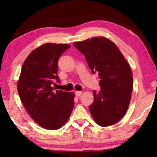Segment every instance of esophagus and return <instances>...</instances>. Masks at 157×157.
<instances>
[{
    "instance_id": "obj_1",
    "label": "esophagus",
    "mask_w": 157,
    "mask_h": 157,
    "mask_svg": "<svg viewBox=\"0 0 157 157\" xmlns=\"http://www.w3.org/2000/svg\"><path fill=\"white\" fill-rule=\"evenodd\" d=\"M76 96H77V97H78V96H80L81 95V94H82V91H76Z\"/></svg>"
}]
</instances>
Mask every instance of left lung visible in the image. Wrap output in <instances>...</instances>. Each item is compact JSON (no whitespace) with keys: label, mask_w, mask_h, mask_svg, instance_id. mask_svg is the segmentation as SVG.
Segmentation results:
<instances>
[{"label":"left lung","mask_w":157,"mask_h":157,"mask_svg":"<svg viewBox=\"0 0 157 157\" xmlns=\"http://www.w3.org/2000/svg\"><path fill=\"white\" fill-rule=\"evenodd\" d=\"M74 46L85 56L91 71L98 72L101 89L93 91L94 99L90 113L98 125H113L128 110L133 89L129 64L114 43L98 36L75 42Z\"/></svg>","instance_id":"left-lung-1"}]
</instances>
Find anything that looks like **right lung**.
Masks as SVG:
<instances>
[{
	"instance_id": "1",
	"label": "right lung",
	"mask_w": 157,
	"mask_h": 157,
	"mask_svg": "<svg viewBox=\"0 0 157 157\" xmlns=\"http://www.w3.org/2000/svg\"><path fill=\"white\" fill-rule=\"evenodd\" d=\"M71 46L47 43L32 51L23 62L17 89L25 110L41 127L56 130L66 123L74 106L75 94L54 91L58 61Z\"/></svg>"
}]
</instances>
